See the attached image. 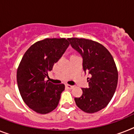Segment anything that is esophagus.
Masks as SVG:
<instances>
[{
  "mask_svg": "<svg viewBox=\"0 0 134 134\" xmlns=\"http://www.w3.org/2000/svg\"><path fill=\"white\" fill-rule=\"evenodd\" d=\"M66 88H68V89H70V90L72 89V88H74V86H70V85H68V84H66Z\"/></svg>",
  "mask_w": 134,
  "mask_h": 134,
  "instance_id": "34e87169",
  "label": "esophagus"
}]
</instances>
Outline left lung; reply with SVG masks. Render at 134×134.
I'll return each instance as SVG.
<instances>
[{"label": "left lung", "instance_id": "1", "mask_svg": "<svg viewBox=\"0 0 134 134\" xmlns=\"http://www.w3.org/2000/svg\"><path fill=\"white\" fill-rule=\"evenodd\" d=\"M72 47L81 55L84 71L90 74L89 88L75 98L77 107L86 113L105 108L113 97L118 83V70L112 55L101 44L85 38H68Z\"/></svg>", "mask_w": 134, "mask_h": 134}]
</instances>
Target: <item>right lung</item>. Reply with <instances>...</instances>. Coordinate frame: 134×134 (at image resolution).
I'll list each match as a JSON object with an SVG mask.
<instances>
[{
	"mask_svg": "<svg viewBox=\"0 0 134 134\" xmlns=\"http://www.w3.org/2000/svg\"><path fill=\"white\" fill-rule=\"evenodd\" d=\"M70 43L66 38H46L30 46L17 69V83L22 99L29 108L46 114L57 108L65 85L46 81L48 72Z\"/></svg>",
	"mask_w": 134,
	"mask_h": 134,
	"instance_id": "obj_1",
	"label": "right lung"
}]
</instances>
